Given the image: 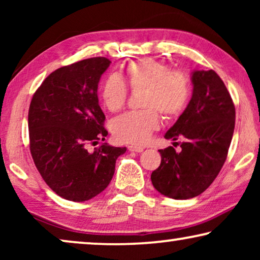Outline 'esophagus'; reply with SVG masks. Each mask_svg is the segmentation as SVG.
<instances>
[{
	"label": "esophagus",
	"instance_id": "34e87169",
	"mask_svg": "<svg viewBox=\"0 0 260 260\" xmlns=\"http://www.w3.org/2000/svg\"><path fill=\"white\" fill-rule=\"evenodd\" d=\"M127 149H129V151H133V152H142L144 150L143 148L135 147V145H130V147H127Z\"/></svg>",
	"mask_w": 260,
	"mask_h": 260
}]
</instances>
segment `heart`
I'll use <instances>...</instances> for the list:
<instances>
[{"label":"heart","mask_w":260,"mask_h":260,"mask_svg":"<svg viewBox=\"0 0 260 260\" xmlns=\"http://www.w3.org/2000/svg\"><path fill=\"white\" fill-rule=\"evenodd\" d=\"M125 77L131 90H143L142 111L127 112L112 122L113 137L122 143L143 145L159 127L158 111L167 118H175L187 108L190 84L183 73L172 71L166 63L152 59L130 62ZM105 108L111 112L124 108L127 88L118 76L106 78L101 92Z\"/></svg>","instance_id":"b5f03b06"}]
</instances>
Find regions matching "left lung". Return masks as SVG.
Listing matches in <instances>:
<instances>
[{"mask_svg":"<svg viewBox=\"0 0 260 260\" xmlns=\"http://www.w3.org/2000/svg\"><path fill=\"white\" fill-rule=\"evenodd\" d=\"M191 83L189 104L165 135L183 138L181 151L159 150L161 165L151 173L155 189L176 200L198 197L211 186L226 161L236 124L233 101L214 71H194Z\"/></svg>","mask_w":260,"mask_h":260,"instance_id":"1","label":"left lung"}]
</instances>
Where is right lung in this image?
Wrapping results in <instances>:
<instances>
[{
    "label": "right lung",
    "instance_id": "1",
    "mask_svg": "<svg viewBox=\"0 0 260 260\" xmlns=\"http://www.w3.org/2000/svg\"><path fill=\"white\" fill-rule=\"evenodd\" d=\"M110 63L97 56L60 67L31 98V157L48 187L66 200L81 202L102 193L112 180L116 159L126 151L108 143L87 150L108 136L97 90Z\"/></svg>",
    "mask_w": 260,
    "mask_h": 260
}]
</instances>
